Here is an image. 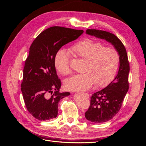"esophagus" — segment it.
Listing matches in <instances>:
<instances>
[{"mask_svg": "<svg viewBox=\"0 0 146 146\" xmlns=\"http://www.w3.org/2000/svg\"><path fill=\"white\" fill-rule=\"evenodd\" d=\"M83 94L85 96L86 98H89V97H90V96H89V94L88 93H83Z\"/></svg>", "mask_w": 146, "mask_h": 146, "instance_id": "obj_1", "label": "esophagus"}]
</instances>
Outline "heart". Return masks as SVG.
Listing matches in <instances>:
<instances>
[{
  "mask_svg": "<svg viewBox=\"0 0 146 146\" xmlns=\"http://www.w3.org/2000/svg\"><path fill=\"white\" fill-rule=\"evenodd\" d=\"M104 42L91 38H85L74 44L70 51L78 58L87 60L83 74H77L66 79L64 86L74 91L89 90L96 82L98 86L108 84L117 71L120 55L115 48L105 47ZM55 67L62 75L71 72L68 54L64 50H59L54 58Z\"/></svg>",
  "mask_w": 146,
  "mask_h": 146,
  "instance_id": "b5f03b06",
  "label": "heart"
}]
</instances>
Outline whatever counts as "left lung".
Instances as JSON below:
<instances>
[{"label": "left lung", "instance_id": "left-lung-1", "mask_svg": "<svg viewBox=\"0 0 146 146\" xmlns=\"http://www.w3.org/2000/svg\"><path fill=\"white\" fill-rule=\"evenodd\" d=\"M86 33L110 42L120 55L117 76L104 89L92 94L90 106L85 113V117L88 121L94 123L105 122L111 119L118 113L129 90V62L125 48L116 35L106 31L96 29H88Z\"/></svg>", "mask_w": 146, "mask_h": 146}]
</instances>
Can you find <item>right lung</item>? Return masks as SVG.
Returning a JSON list of instances; mask_svg holds the SVG:
<instances>
[{
	"mask_svg": "<svg viewBox=\"0 0 146 146\" xmlns=\"http://www.w3.org/2000/svg\"><path fill=\"white\" fill-rule=\"evenodd\" d=\"M83 33L55 26L48 28L35 38L30 47L23 70L21 91L29 112L39 121H47L58 115L59 101L70 95L60 92V79L54 64L56 53Z\"/></svg>",
	"mask_w": 146,
	"mask_h": 146,
	"instance_id": "add662e5",
	"label": "right lung"
}]
</instances>
